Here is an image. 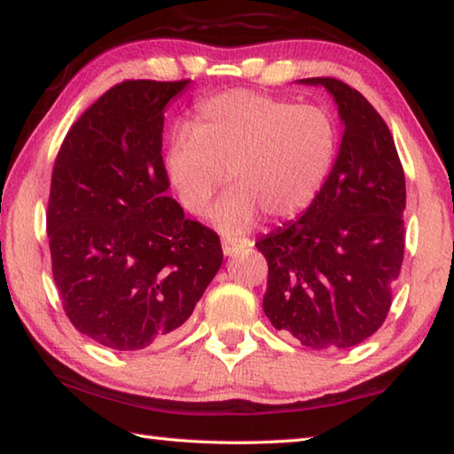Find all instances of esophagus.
I'll use <instances>...</instances> for the list:
<instances>
[{
    "instance_id": "34e87169",
    "label": "esophagus",
    "mask_w": 454,
    "mask_h": 454,
    "mask_svg": "<svg viewBox=\"0 0 454 454\" xmlns=\"http://www.w3.org/2000/svg\"><path fill=\"white\" fill-rule=\"evenodd\" d=\"M248 246L250 240H238V238H224V240H222V250H224L226 256H234L236 252L248 248Z\"/></svg>"
}]
</instances>
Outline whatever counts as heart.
<instances>
[{
    "label": "heart",
    "mask_w": 454,
    "mask_h": 454,
    "mask_svg": "<svg viewBox=\"0 0 454 454\" xmlns=\"http://www.w3.org/2000/svg\"><path fill=\"white\" fill-rule=\"evenodd\" d=\"M338 153V129L320 106L292 104L252 90H230L196 107L190 129H176L164 170L180 204L208 214L224 172L232 190L214 220L240 234L258 220L294 218L325 188Z\"/></svg>",
    "instance_id": "b5f03b06"
}]
</instances>
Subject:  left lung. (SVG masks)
<instances>
[{
  "label": "left lung",
  "mask_w": 454,
  "mask_h": 454,
  "mask_svg": "<svg viewBox=\"0 0 454 454\" xmlns=\"http://www.w3.org/2000/svg\"><path fill=\"white\" fill-rule=\"evenodd\" d=\"M325 86L344 124L325 188L301 218L260 238L268 260L264 314L302 347H356L382 326L404 256V170L371 102L336 78Z\"/></svg>",
  "instance_id": "left-lung-1"
}]
</instances>
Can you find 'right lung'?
Listing matches in <instances>:
<instances>
[{
    "mask_svg": "<svg viewBox=\"0 0 454 454\" xmlns=\"http://www.w3.org/2000/svg\"><path fill=\"white\" fill-rule=\"evenodd\" d=\"M188 83L110 88L75 120L53 164V280L72 325L112 350L170 340L224 258L218 234L166 194L164 110Z\"/></svg>",
    "mask_w": 454,
    "mask_h": 454,
    "instance_id": "obj_1",
    "label": "right lung"
}]
</instances>
